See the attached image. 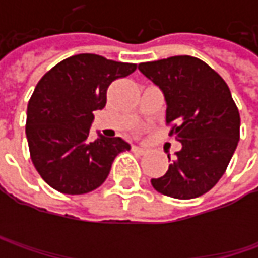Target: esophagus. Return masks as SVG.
<instances>
[{"instance_id":"esophagus-1","label":"esophagus","mask_w":258,"mask_h":258,"mask_svg":"<svg viewBox=\"0 0 258 258\" xmlns=\"http://www.w3.org/2000/svg\"><path fill=\"white\" fill-rule=\"evenodd\" d=\"M132 151H134L135 154H138V155H145L146 154V149L145 148H142V146H132Z\"/></svg>"}]
</instances>
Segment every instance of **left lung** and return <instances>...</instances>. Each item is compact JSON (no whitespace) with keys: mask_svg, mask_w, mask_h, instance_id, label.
<instances>
[{"mask_svg":"<svg viewBox=\"0 0 258 258\" xmlns=\"http://www.w3.org/2000/svg\"><path fill=\"white\" fill-rule=\"evenodd\" d=\"M138 69L162 90L169 135L182 144L166 173L151 183L178 200L201 197L220 181L240 141V113L231 92L221 76L191 55L141 63Z\"/></svg>","mask_w":258,"mask_h":258,"instance_id":"obj_1","label":"left lung"}]
</instances>
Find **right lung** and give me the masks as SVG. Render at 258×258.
I'll list each match as a JSON object with an SVG mask.
<instances>
[{
	"label": "right lung",
	"instance_id": "obj_1",
	"mask_svg": "<svg viewBox=\"0 0 258 258\" xmlns=\"http://www.w3.org/2000/svg\"><path fill=\"white\" fill-rule=\"evenodd\" d=\"M136 64L97 54L72 55L37 83L27 107L25 135L31 161L41 178L58 192L80 195L106 181L114 158L129 151L122 138L99 134L90 141L93 112L106 106V92Z\"/></svg>",
	"mask_w": 258,
	"mask_h": 258
}]
</instances>
